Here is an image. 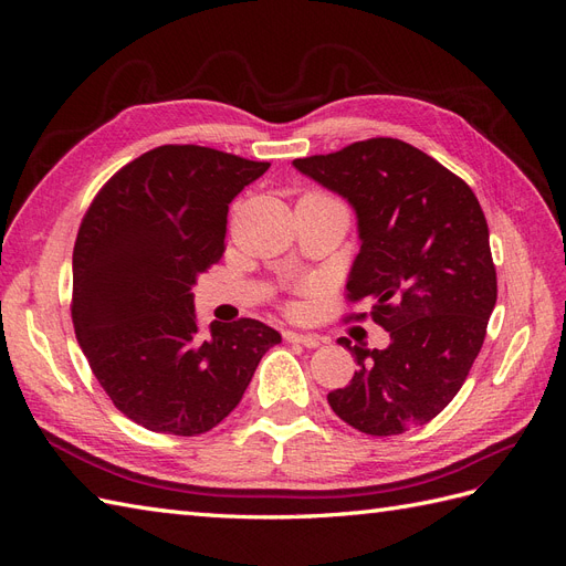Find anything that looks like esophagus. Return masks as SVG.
Masks as SVG:
<instances>
[{
  "label": "esophagus",
  "mask_w": 566,
  "mask_h": 566,
  "mask_svg": "<svg viewBox=\"0 0 566 566\" xmlns=\"http://www.w3.org/2000/svg\"><path fill=\"white\" fill-rule=\"evenodd\" d=\"M283 337H285L287 342H293V345H302V347H306V349H316V347H321V337L310 335V333L285 331V333H283Z\"/></svg>",
  "instance_id": "34e87169"
}]
</instances>
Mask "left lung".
<instances>
[{
	"label": "left lung",
	"instance_id": "obj_1",
	"mask_svg": "<svg viewBox=\"0 0 566 566\" xmlns=\"http://www.w3.org/2000/svg\"><path fill=\"white\" fill-rule=\"evenodd\" d=\"M293 165L354 208L361 250L347 297L373 302L389 333L385 349L339 337L358 370L328 394L331 408L373 437L430 422L465 382L499 295L476 196L427 153L385 136Z\"/></svg>",
	"mask_w": 566,
	"mask_h": 566
}]
</instances>
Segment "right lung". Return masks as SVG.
<instances>
[{"label":"right lung","instance_id":"obj_1","mask_svg":"<svg viewBox=\"0 0 566 566\" xmlns=\"http://www.w3.org/2000/svg\"><path fill=\"white\" fill-rule=\"evenodd\" d=\"M266 169L205 146H160L113 175L82 219L75 335L115 408L150 432H210L281 342L254 318L200 331L191 293L224 254L231 200Z\"/></svg>","mask_w":566,"mask_h":566}]
</instances>
